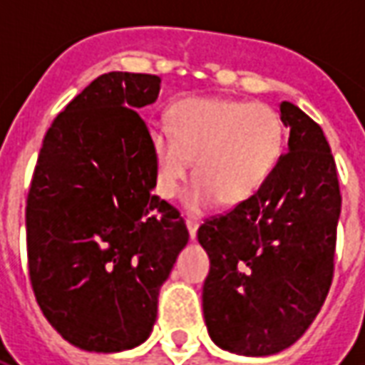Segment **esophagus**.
<instances>
[{
	"instance_id": "1",
	"label": "esophagus",
	"mask_w": 365,
	"mask_h": 365,
	"mask_svg": "<svg viewBox=\"0 0 365 365\" xmlns=\"http://www.w3.org/2000/svg\"><path fill=\"white\" fill-rule=\"evenodd\" d=\"M197 229H199V222L187 221V230H190L191 240H195V238H197Z\"/></svg>"
}]
</instances>
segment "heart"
<instances>
[{"label":"heart","instance_id":"b5f03b06","mask_svg":"<svg viewBox=\"0 0 365 365\" xmlns=\"http://www.w3.org/2000/svg\"><path fill=\"white\" fill-rule=\"evenodd\" d=\"M285 130L274 107L225 97H187L170 109V130L154 127L148 144L154 190L174 199L190 174L183 205L205 213L221 199L238 205L260 190L283 154Z\"/></svg>","mask_w":365,"mask_h":365}]
</instances>
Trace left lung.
<instances>
[{"instance_id": "left-lung-1", "label": "left lung", "mask_w": 365, "mask_h": 365, "mask_svg": "<svg viewBox=\"0 0 365 365\" xmlns=\"http://www.w3.org/2000/svg\"><path fill=\"white\" fill-rule=\"evenodd\" d=\"M289 128L268 182L197 230L211 269L203 314L215 344L238 356H272L305 334L334 272L340 187L322 128L282 101Z\"/></svg>"}]
</instances>
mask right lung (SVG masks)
<instances>
[{"label": "right lung", "mask_w": 365, "mask_h": 365, "mask_svg": "<svg viewBox=\"0 0 365 365\" xmlns=\"http://www.w3.org/2000/svg\"><path fill=\"white\" fill-rule=\"evenodd\" d=\"M158 76L96 78L44 136L27 199L29 274L41 311L88 352L150 336L158 293L190 232L154 195L148 127L138 115Z\"/></svg>", "instance_id": "right-lung-1"}]
</instances>
